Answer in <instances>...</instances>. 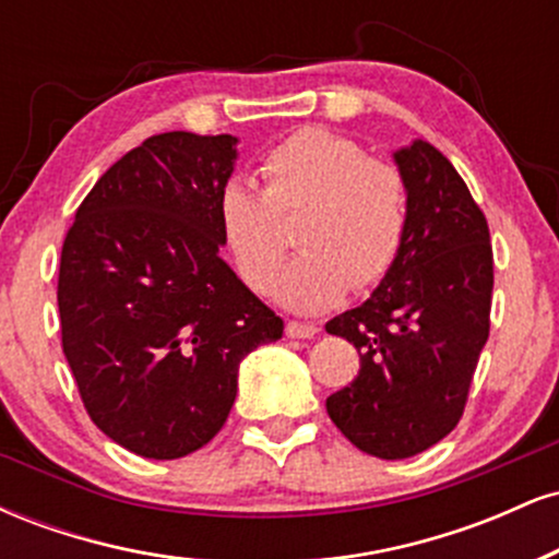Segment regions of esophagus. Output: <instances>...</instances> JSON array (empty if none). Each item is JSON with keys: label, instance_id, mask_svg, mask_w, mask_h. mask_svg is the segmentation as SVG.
Returning a JSON list of instances; mask_svg holds the SVG:
<instances>
[{"label": "esophagus", "instance_id": "1", "mask_svg": "<svg viewBox=\"0 0 559 559\" xmlns=\"http://www.w3.org/2000/svg\"><path fill=\"white\" fill-rule=\"evenodd\" d=\"M318 333L316 323H301V320H288L286 336L288 338H312Z\"/></svg>", "mask_w": 559, "mask_h": 559}]
</instances>
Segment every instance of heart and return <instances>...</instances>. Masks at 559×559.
Returning <instances> with one entry per match:
<instances>
[{
    "instance_id": "1",
    "label": "heart",
    "mask_w": 559,
    "mask_h": 559,
    "mask_svg": "<svg viewBox=\"0 0 559 559\" xmlns=\"http://www.w3.org/2000/svg\"><path fill=\"white\" fill-rule=\"evenodd\" d=\"M265 194L230 178L217 194V226L243 284L267 292L288 252L281 221L301 213L305 252L275 297L297 312L336 305L346 288L376 286L394 267L407 230V189L400 170L370 159L357 141L307 126L262 159Z\"/></svg>"
}]
</instances>
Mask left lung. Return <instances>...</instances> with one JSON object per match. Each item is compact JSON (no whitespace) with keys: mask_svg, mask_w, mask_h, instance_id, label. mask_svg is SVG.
<instances>
[{"mask_svg":"<svg viewBox=\"0 0 559 559\" xmlns=\"http://www.w3.org/2000/svg\"><path fill=\"white\" fill-rule=\"evenodd\" d=\"M394 163L407 189L400 258L368 301L325 323L360 352V373L325 409L381 460L426 452L463 418L493 288L489 226L454 165L423 139Z\"/></svg>","mask_w":559,"mask_h":559,"instance_id":"obj_1","label":"left lung"}]
</instances>
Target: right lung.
<instances>
[{
    "label": "right lung",
    "instance_id": "add662e5",
    "mask_svg": "<svg viewBox=\"0 0 559 559\" xmlns=\"http://www.w3.org/2000/svg\"><path fill=\"white\" fill-rule=\"evenodd\" d=\"M236 144L228 133L146 139L94 183L62 243V352L88 418L141 457L207 444L243 357L284 333L221 258L217 194Z\"/></svg>",
    "mask_w": 559,
    "mask_h": 559
}]
</instances>
